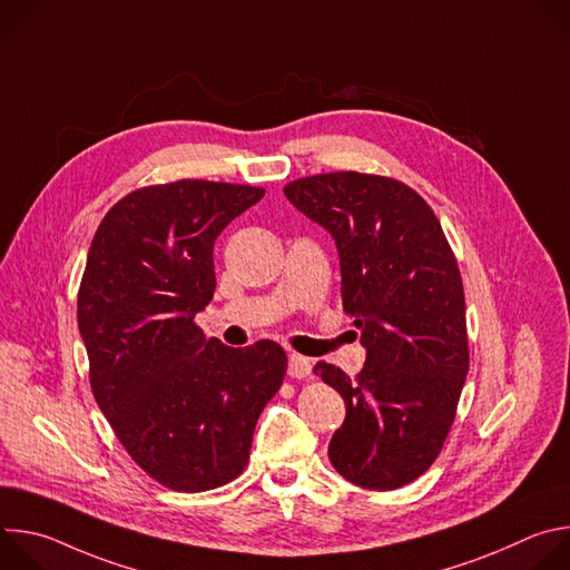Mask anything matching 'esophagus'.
I'll list each match as a JSON object with an SVG mask.
<instances>
[{"label":"esophagus","instance_id":"1","mask_svg":"<svg viewBox=\"0 0 570 570\" xmlns=\"http://www.w3.org/2000/svg\"><path fill=\"white\" fill-rule=\"evenodd\" d=\"M288 374L293 379H308L311 376V361L299 354L288 356Z\"/></svg>","mask_w":570,"mask_h":570}]
</instances>
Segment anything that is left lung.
Here are the masks:
<instances>
[{
	"label": "left lung",
	"instance_id": "1",
	"mask_svg": "<svg viewBox=\"0 0 570 570\" xmlns=\"http://www.w3.org/2000/svg\"><path fill=\"white\" fill-rule=\"evenodd\" d=\"M284 194L334 236L343 308L367 352L354 379L322 361L313 367L347 405L330 460L363 490H396L440 455L469 372L455 255L429 203L394 178L320 174Z\"/></svg>",
	"mask_w": 570,
	"mask_h": 570
}]
</instances>
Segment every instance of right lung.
<instances>
[{"mask_svg":"<svg viewBox=\"0 0 570 570\" xmlns=\"http://www.w3.org/2000/svg\"><path fill=\"white\" fill-rule=\"evenodd\" d=\"M262 187H141L104 216L78 288V330L101 413L128 455L174 492L227 484L250 460L286 354L225 347L194 322L216 288L214 240Z\"/></svg>","mask_w":570,"mask_h":570,"instance_id":"add662e5","label":"right lung"}]
</instances>
